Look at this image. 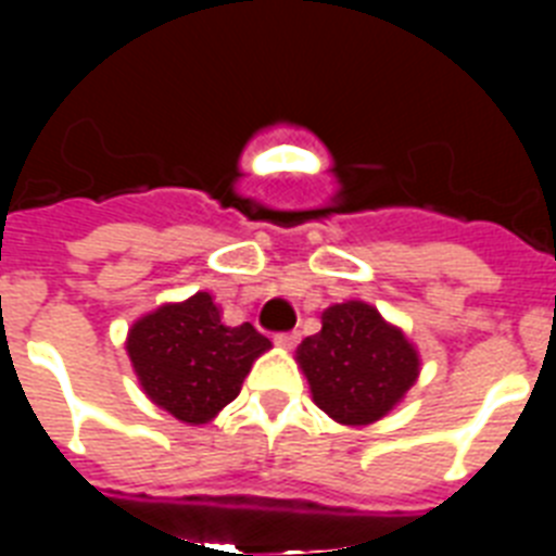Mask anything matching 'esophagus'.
<instances>
[{"label": "esophagus", "instance_id": "34e87169", "mask_svg": "<svg viewBox=\"0 0 556 556\" xmlns=\"http://www.w3.org/2000/svg\"><path fill=\"white\" fill-rule=\"evenodd\" d=\"M298 342H301V331L275 333V345H278V348H294Z\"/></svg>", "mask_w": 556, "mask_h": 556}]
</instances>
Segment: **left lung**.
<instances>
[{
    "label": "left lung",
    "instance_id": "8db88e82",
    "mask_svg": "<svg viewBox=\"0 0 556 556\" xmlns=\"http://www.w3.org/2000/svg\"><path fill=\"white\" fill-rule=\"evenodd\" d=\"M298 362L314 404L348 426L384 417L415 384L420 362L409 339L367 303L348 301L323 312V331L303 339Z\"/></svg>",
    "mask_w": 556,
    "mask_h": 556
}]
</instances>
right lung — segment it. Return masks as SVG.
<instances>
[{"mask_svg": "<svg viewBox=\"0 0 556 556\" xmlns=\"http://www.w3.org/2000/svg\"><path fill=\"white\" fill-rule=\"evenodd\" d=\"M269 339L250 323L223 326L208 292L161 306L130 328L127 353L141 387L184 424H205L228 406Z\"/></svg>", "mask_w": 556, "mask_h": 556, "instance_id": "add662e5", "label": "right lung"}]
</instances>
